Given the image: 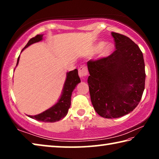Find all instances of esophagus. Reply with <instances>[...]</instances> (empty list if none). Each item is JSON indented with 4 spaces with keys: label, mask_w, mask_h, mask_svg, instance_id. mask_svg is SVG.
<instances>
[{
    "label": "esophagus",
    "mask_w": 159,
    "mask_h": 159,
    "mask_svg": "<svg viewBox=\"0 0 159 159\" xmlns=\"http://www.w3.org/2000/svg\"><path fill=\"white\" fill-rule=\"evenodd\" d=\"M88 73V69L85 66H80L79 68V75L80 78H82V79L85 76H87Z\"/></svg>",
    "instance_id": "obj_1"
}]
</instances>
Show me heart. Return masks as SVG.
Masks as SVG:
<instances>
[{
    "instance_id": "obj_1",
    "label": "heart",
    "mask_w": 159,
    "mask_h": 159,
    "mask_svg": "<svg viewBox=\"0 0 159 159\" xmlns=\"http://www.w3.org/2000/svg\"><path fill=\"white\" fill-rule=\"evenodd\" d=\"M101 48L102 49L100 50V52H99V57H106L107 56H109L111 53L113 49H114V47L111 44L107 43L104 45V42H100L98 45H96V46L95 47V50L98 51Z\"/></svg>"
}]
</instances>
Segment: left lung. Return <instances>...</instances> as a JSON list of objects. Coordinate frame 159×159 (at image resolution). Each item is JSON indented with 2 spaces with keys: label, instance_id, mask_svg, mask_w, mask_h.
<instances>
[{
  "label": "left lung",
  "instance_id": "1",
  "mask_svg": "<svg viewBox=\"0 0 159 159\" xmlns=\"http://www.w3.org/2000/svg\"><path fill=\"white\" fill-rule=\"evenodd\" d=\"M111 35L114 52L87 62L91 102L95 111L106 118H119L133 111L141 100L146 77L138 45L124 35Z\"/></svg>",
  "mask_w": 159,
  "mask_h": 159
}]
</instances>
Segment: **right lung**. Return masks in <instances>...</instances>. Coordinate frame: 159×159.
Wrapping results in <instances>:
<instances>
[{
	"mask_svg": "<svg viewBox=\"0 0 159 159\" xmlns=\"http://www.w3.org/2000/svg\"><path fill=\"white\" fill-rule=\"evenodd\" d=\"M43 36V34H39L32 38L29 40L27 44L23 48L22 50L31 44L42 41ZM19 60H20V57L17 59V65L19 63ZM80 82V79L79 76L78 70L76 69L66 73V79L64 85L62 94H61L60 98L57 103L52 107H50V109H47L46 111L41 113V114L35 116H28L37 120H39V121L48 123H54L62 119L63 118L66 116L67 113H68L69 107L71 106V98L72 92L75 89L76 85Z\"/></svg>",
	"mask_w": 159,
	"mask_h": 159,
	"instance_id": "add662e5",
	"label": "right lung"
}]
</instances>
